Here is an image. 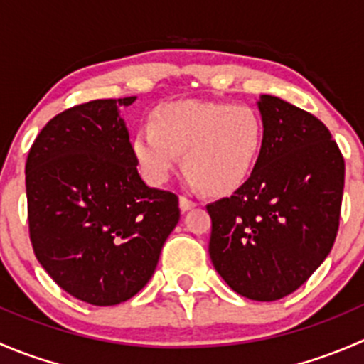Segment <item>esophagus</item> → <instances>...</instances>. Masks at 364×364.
I'll return each mask as SVG.
<instances>
[{
    "label": "esophagus",
    "mask_w": 364,
    "mask_h": 364,
    "mask_svg": "<svg viewBox=\"0 0 364 364\" xmlns=\"http://www.w3.org/2000/svg\"><path fill=\"white\" fill-rule=\"evenodd\" d=\"M179 208H181V211H188V209L196 208V203H193V200H190L188 197L181 196L179 197Z\"/></svg>",
    "instance_id": "esophagus-1"
}]
</instances>
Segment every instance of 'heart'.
<instances>
[{
  "label": "heart",
  "instance_id": "obj_1",
  "mask_svg": "<svg viewBox=\"0 0 364 364\" xmlns=\"http://www.w3.org/2000/svg\"><path fill=\"white\" fill-rule=\"evenodd\" d=\"M262 144V121L247 105L179 100L153 111L151 123L135 132L132 151L151 185H164L171 178L183 153L186 183L223 196L250 178Z\"/></svg>",
  "mask_w": 364,
  "mask_h": 364
}]
</instances>
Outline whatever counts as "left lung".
Listing matches in <instances>:
<instances>
[{
	"label": "left lung",
	"instance_id": "8db88e82",
	"mask_svg": "<svg viewBox=\"0 0 364 364\" xmlns=\"http://www.w3.org/2000/svg\"><path fill=\"white\" fill-rule=\"evenodd\" d=\"M264 144L250 178L208 204L209 257L237 294L277 301L324 262L340 225L345 161L321 119L262 95Z\"/></svg>",
	"mask_w": 364,
	"mask_h": 364
}]
</instances>
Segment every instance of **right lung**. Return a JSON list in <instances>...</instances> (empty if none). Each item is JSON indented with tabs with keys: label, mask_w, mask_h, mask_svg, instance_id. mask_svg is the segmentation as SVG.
<instances>
[{
	"label": "right lung",
	"mask_w": 364,
	"mask_h": 364,
	"mask_svg": "<svg viewBox=\"0 0 364 364\" xmlns=\"http://www.w3.org/2000/svg\"><path fill=\"white\" fill-rule=\"evenodd\" d=\"M134 100H91L60 112L26 160L35 257L65 292L95 306L137 294L179 222L178 196L139 176L117 111Z\"/></svg>",
	"instance_id": "add662e5"
}]
</instances>
